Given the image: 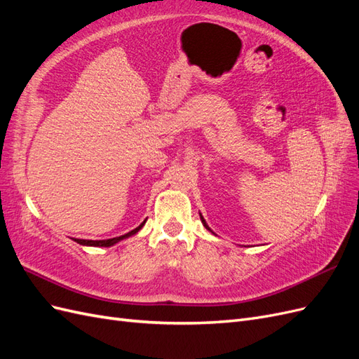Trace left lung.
<instances>
[{"mask_svg":"<svg viewBox=\"0 0 359 359\" xmlns=\"http://www.w3.org/2000/svg\"><path fill=\"white\" fill-rule=\"evenodd\" d=\"M199 215H201V222H202V224H203V226H205V229H206V231H210V232H211V233H212V235H215V233H214V232H212V231H211V227H210V226H208V224H206V222H205V219H203V215H202V214H201V212H199Z\"/></svg>","mask_w":359,"mask_h":359,"instance_id":"8db88e82","label":"left lung"}]
</instances>
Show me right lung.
Listing matches in <instances>:
<instances>
[{
	"label": "right lung",
	"mask_w": 359,
	"mask_h": 359,
	"mask_svg": "<svg viewBox=\"0 0 359 359\" xmlns=\"http://www.w3.org/2000/svg\"><path fill=\"white\" fill-rule=\"evenodd\" d=\"M145 223H147V220H144L142 223H140V224L136 227V229L130 231V232H127V233H124V235H121V236L109 238V240H95V241H94V240H79V238H72V240L76 241L78 244H81V245H86V247H112V245H115L116 243L123 241V240H127V238L136 235L140 229H142Z\"/></svg>",
	"instance_id": "add662e5"
}]
</instances>
